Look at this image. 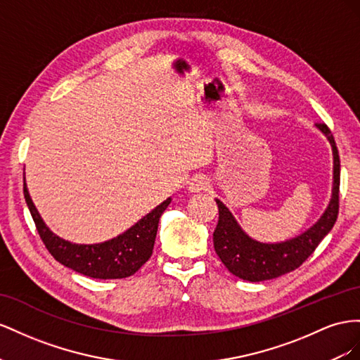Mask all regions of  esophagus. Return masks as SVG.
Instances as JSON below:
<instances>
[{
  "mask_svg": "<svg viewBox=\"0 0 360 360\" xmlns=\"http://www.w3.org/2000/svg\"><path fill=\"white\" fill-rule=\"evenodd\" d=\"M210 187V181L207 176H203V174H196V176H193L190 184H188V190L191 193H199L207 190Z\"/></svg>",
  "mask_w": 360,
  "mask_h": 360,
  "instance_id": "1",
  "label": "esophagus"
}]
</instances>
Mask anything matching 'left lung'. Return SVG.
<instances>
[{
	"label": "left lung",
	"instance_id": "8db88e82",
	"mask_svg": "<svg viewBox=\"0 0 360 360\" xmlns=\"http://www.w3.org/2000/svg\"><path fill=\"white\" fill-rule=\"evenodd\" d=\"M316 127L324 132L333 149V193L323 217L309 231L285 243H258L241 231L229 210L219 199L215 200L219 207V223L212 233L215 253L226 269L243 281H270L299 269L333 228L340 212L341 161L330 128L326 123H316Z\"/></svg>",
	"mask_w": 360,
	"mask_h": 360
}]
</instances>
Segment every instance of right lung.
I'll return each instance as SVG.
<instances>
[{"label":"right lung","mask_w":360,"mask_h":360,"mask_svg":"<svg viewBox=\"0 0 360 360\" xmlns=\"http://www.w3.org/2000/svg\"><path fill=\"white\" fill-rule=\"evenodd\" d=\"M24 198L32 212L40 240L53 258L68 269L94 279H123L141 269L152 255L161 214L172 199L164 200L131 229L101 244H72L51 232L30 198L24 182Z\"/></svg>","instance_id":"add662e5"}]
</instances>
